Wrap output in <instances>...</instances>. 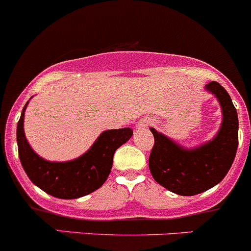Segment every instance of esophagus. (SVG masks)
<instances>
[{"instance_id":"obj_1","label":"esophagus","mask_w":251,"mask_h":251,"mask_svg":"<svg viewBox=\"0 0 251 251\" xmlns=\"http://www.w3.org/2000/svg\"><path fill=\"white\" fill-rule=\"evenodd\" d=\"M147 124H149V121H147L146 119H144V120L139 121V124H137V125H136V128H137V130H142V128L146 127Z\"/></svg>"}]
</instances>
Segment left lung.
Here are the masks:
<instances>
[{"label": "left lung", "instance_id": "1", "mask_svg": "<svg viewBox=\"0 0 251 251\" xmlns=\"http://www.w3.org/2000/svg\"><path fill=\"white\" fill-rule=\"evenodd\" d=\"M205 90L215 95L223 114L221 128L209 142L188 150L150 128L154 137L149 158L152 177L179 196H194L219 183L230 170L238 149L239 121L231 98L217 81L207 84Z\"/></svg>", "mask_w": 251, "mask_h": 251}]
</instances>
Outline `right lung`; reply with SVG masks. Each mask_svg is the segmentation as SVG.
I'll list each match as a JSON object with an SVG mask.
<instances>
[{"label": "right lung", "mask_w": 251, "mask_h": 251, "mask_svg": "<svg viewBox=\"0 0 251 251\" xmlns=\"http://www.w3.org/2000/svg\"><path fill=\"white\" fill-rule=\"evenodd\" d=\"M27 104L17 124V145L28 178L42 191L60 200H74L100 188L110 175L115 151L130 140L133 131L130 127L104 131L80 157L50 162L38 156L25 139L23 120Z\"/></svg>", "instance_id": "add662e5"}]
</instances>
